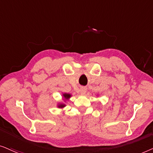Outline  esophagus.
<instances>
[{
  "mask_svg": "<svg viewBox=\"0 0 153 153\" xmlns=\"http://www.w3.org/2000/svg\"><path fill=\"white\" fill-rule=\"evenodd\" d=\"M80 92L81 94H86V92H87V88H86V87H81L80 89Z\"/></svg>",
  "mask_w": 153,
  "mask_h": 153,
  "instance_id": "esophagus-1",
  "label": "esophagus"
}]
</instances>
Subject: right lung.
Returning <instances> with one entry per match:
<instances>
[{
    "label": "right lung",
    "mask_w": 153,
    "mask_h": 153,
    "mask_svg": "<svg viewBox=\"0 0 153 153\" xmlns=\"http://www.w3.org/2000/svg\"><path fill=\"white\" fill-rule=\"evenodd\" d=\"M72 97V95L71 94H67V93H63L62 94V97H63V101H64V102H59L57 103V105H56V106L59 108H64V107L66 106V103L67 101H68L69 99Z\"/></svg>",
    "instance_id": "1"
}]
</instances>
